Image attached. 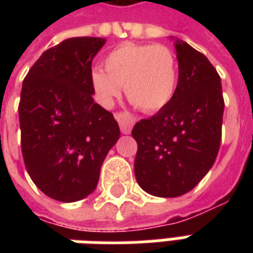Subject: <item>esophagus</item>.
I'll use <instances>...</instances> for the list:
<instances>
[{
	"label": "esophagus",
	"instance_id": "34e87169",
	"mask_svg": "<svg viewBox=\"0 0 253 253\" xmlns=\"http://www.w3.org/2000/svg\"><path fill=\"white\" fill-rule=\"evenodd\" d=\"M115 119L119 123V127H121V131L123 134H128L131 131L132 126H134V116L131 114H128L127 111H119L115 114Z\"/></svg>",
	"mask_w": 253,
	"mask_h": 253
}]
</instances>
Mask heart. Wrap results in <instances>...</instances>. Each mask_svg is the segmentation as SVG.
Here are the masks:
<instances>
[{"label": "heart", "mask_w": 253, "mask_h": 253, "mask_svg": "<svg viewBox=\"0 0 253 253\" xmlns=\"http://www.w3.org/2000/svg\"><path fill=\"white\" fill-rule=\"evenodd\" d=\"M104 70L94 69L90 83L105 105L119 97L143 111H157L169 103L177 86V59L165 44L123 43L105 55Z\"/></svg>", "instance_id": "b5f03b06"}]
</instances>
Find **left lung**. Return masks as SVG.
Returning a JSON list of instances; mask_svg holds the SVG:
<instances>
[{
  "mask_svg": "<svg viewBox=\"0 0 253 253\" xmlns=\"http://www.w3.org/2000/svg\"><path fill=\"white\" fill-rule=\"evenodd\" d=\"M179 81L168 104L132 128L138 150V184L154 196L191 191L215 161L222 134L221 77L210 61L186 42H176Z\"/></svg>",
  "mask_w": 253,
  "mask_h": 253,
  "instance_id": "left-lung-1",
  "label": "left lung"
}]
</instances>
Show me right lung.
Segmentation results:
<instances>
[{"instance_id": "right-lung-1", "label": "right lung", "mask_w": 253, "mask_h": 253, "mask_svg": "<svg viewBox=\"0 0 253 253\" xmlns=\"http://www.w3.org/2000/svg\"><path fill=\"white\" fill-rule=\"evenodd\" d=\"M104 38H70L43 52L23 81L19 119L25 168L59 202L93 192L100 168L121 137L110 111L94 103L92 61Z\"/></svg>"}]
</instances>
